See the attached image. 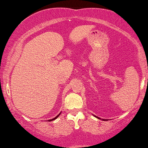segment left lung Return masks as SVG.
<instances>
[{
	"label": "left lung",
	"mask_w": 148,
	"mask_h": 148,
	"mask_svg": "<svg viewBox=\"0 0 148 148\" xmlns=\"http://www.w3.org/2000/svg\"><path fill=\"white\" fill-rule=\"evenodd\" d=\"M97 118H99V119H100V120H101V118H99V117H97V116H95ZM102 120H103V121H105V120H105V119H102Z\"/></svg>",
	"instance_id": "8db88e82"
}]
</instances>
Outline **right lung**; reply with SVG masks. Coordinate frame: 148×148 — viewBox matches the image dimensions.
I'll use <instances>...</instances> for the list:
<instances>
[{
  "mask_svg": "<svg viewBox=\"0 0 148 148\" xmlns=\"http://www.w3.org/2000/svg\"><path fill=\"white\" fill-rule=\"evenodd\" d=\"M60 113H59V114H58V115H57V116H56V118H53V119H51V120H48V121H49V122H51V121H52V120H56V118H58V116H59V115H60Z\"/></svg>",
  "mask_w": 148,
  "mask_h": 148,
  "instance_id": "obj_1",
  "label": "right lung"
}]
</instances>
